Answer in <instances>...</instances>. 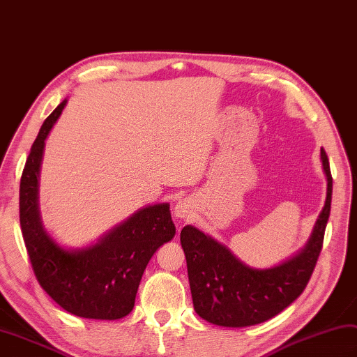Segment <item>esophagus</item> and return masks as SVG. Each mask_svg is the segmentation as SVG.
<instances>
[{
	"instance_id": "obj_1",
	"label": "esophagus",
	"mask_w": 357,
	"mask_h": 357,
	"mask_svg": "<svg viewBox=\"0 0 357 357\" xmlns=\"http://www.w3.org/2000/svg\"><path fill=\"white\" fill-rule=\"evenodd\" d=\"M175 214L178 218H187L190 215V208L185 202H179L175 206Z\"/></svg>"
}]
</instances>
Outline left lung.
<instances>
[{"label": "left lung", "instance_id": "8db88e82", "mask_svg": "<svg viewBox=\"0 0 357 357\" xmlns=\"http://www.w3.org/2000/svg\"><path fill=\"white\" fill-rule=\"evenodd\" d=\"M321 161L327 176L326 205L306 248L279 267L250 268L196 227L185 226L181 231L191 297L199 317L225 327L255 326L280 314L305 291L321 253L331 215L332 173L323 148Z\"/></svg>", "mask_w": 357, "mask_h": 357}]
</instances>
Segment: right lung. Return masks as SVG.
I'll return each instance as SVG.
<instances>
[{
  "label": "right lung",
  "instance_id": "1",
  "mask_svg": "<svg viewBox=\"0 0 357 357\" xmlns=\"http://www.w3.org/2000/svg\"><path fill=\"white\" fill-rule=\"evenodd\" d=\"M66 100L45 119L31 146L20 185V222L34 276L68 312L91 319H119L134 307L143 271L160 245L175 235L169 204L140 209L89 249H61L43 231L38 178L45 139Z\"/></svg>",
  "mask_w": 357,
  "mask_h": 357
}]
</instances>
